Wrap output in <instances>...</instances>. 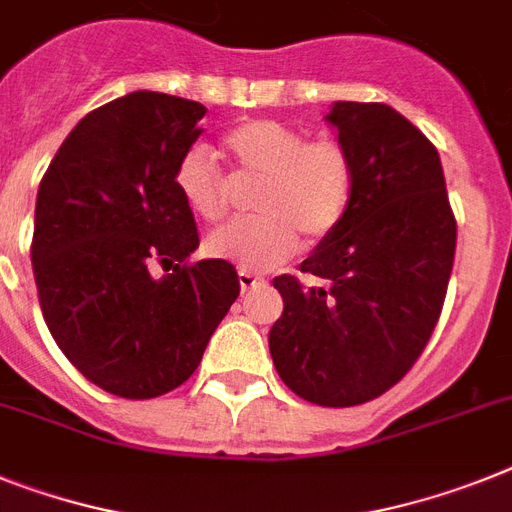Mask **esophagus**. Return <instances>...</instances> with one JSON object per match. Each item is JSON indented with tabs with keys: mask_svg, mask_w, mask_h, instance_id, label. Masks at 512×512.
Instances as JSON below:
<instances>
[{
	"mask_svg": "<svg viewBox=\"0 0 512 512\" xmlns=\"http://www.w3.org/2000/svg\"><path fill=\"white\" fill-rule=\"evenodd\" d=\"M260 283H265V278L255 276L252 270H244V268L239 270V286H242V294L249 289H255V286H260Z\"/></svg>",
	"mask_w": 512,
	"mask_h": 512,
	"instance_id": "34e87169",
	"label": "esophagus"
}]
</instances>
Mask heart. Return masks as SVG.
<instances>
[{
    "mask_svg": "<svg viewBox=\"0 0 512 512\" xmlns=\"http://www.w3.org/2000/svg\"><path fill=\"white\" fill-rule=\"evenodd\" d=\"M223 148L242 179H257V216L231 221L205 239L210 257L244 270H270L307 242L338 229L354 200L356 166L333 137L307 140L299 127L276 119H249L223 135ZM184 205L203 221H221L231 208V184L213 150L192 145L174 169Z\"/></svg>",
    "mask_w": 512,
    "mask_h": 512,
    "instance_id": "1",
    "label": "heart"
}]
</instances>
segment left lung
Returning a JSON list of instances; mask_svg holds the SVG:
<instances>
[{"label": "left lung", "instance_id": "obj_1", "mask_svg": "<svg viewBox=\"0 0 512 512\" xmlns=\"http://www.w3.org/2000/svg\"><path fill=\"white\" fill-rule=\"evenodd\" d=\"M330 124L356 166L351 208L302 263L273 278L283 312L268 346L281 380L317 406H359L401 380L440 320L455 216L437 148L385 103L336 101Z\"/></svg>", "mask_w": 512, "mask_h": 512}]
</instances>
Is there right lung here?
<instances>
[{
  "instance_id": "add662e5",
  "label": "right lung",
  "mask_w": 512,
  "mask_h": 512,
  "mask_svg": "<svg viewBox=\"0 0 512 512\" xmlns=\"http://www.w3.org/2000/svg\"><path fill=\"white\" fill-rule=\"evenodd\" d=\"M205 106L135 90L77 122L36 197L33 276L51 336L106 393L145 401L179 388L239 296L226 260L200 244L174 169ZM161 264L172 273L149 276Z\"/></svg>"
}]
</instances>
